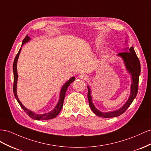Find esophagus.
<instances>
[{"mask_svg":"<svg viewBox=\"0 0 151 151\" xmlns=\"http://www.w3.org/2000/svg\"><path fill=\"white\" fill-rule=\"evenodd\" d=\"M79 78L81 79H83V80H87V79H88V76L85 74H81L80 75H79Z\"/></svg>","mask_w":151,"mask_h":151,"instance_id":"34e87169","label":"esophagus"}]
</instances>
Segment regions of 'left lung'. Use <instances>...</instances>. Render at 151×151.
Masks as SVG:
<instances>
[{"mask_svg":"<svg viewBox=\"0 0 151 151\" xmlns=\"http://www.w3.org/2000/svg\"><path fill=\"white\" fill-rule=\"evenodd\" d=\"M127 42V41H126ZM118 54L117 55L121 57L124 63V66L128 73L131 75L132 77V85H131V92L130 97H129L128 101L121 108L114 111L107 112V113H103L100 111H99L92 102V98L91 96V90L88 86V100L89 102V106L91 108L92 111L93 112L94 114L97 116L102 118H113L117 117L126 111L128 107L130 106L133 101L136 97L138 92V85H139V78L140 73V63L139 58L134 50L133 47H131L130 48H126L124 50Z\"/></svg>","mask_w":151,"mask_h":151,"instance_id":"obj_1","label":"left lung"}]
</instances>
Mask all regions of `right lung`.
<instances>
[{"label":"right lung","mask_w":151,"mask_h":151,"mask_svg":"<svg viewBox=\"0 0 151 151\" xmlns=\"http://www.w3.org/2000/svg\"><path fill=\"white\" fill-rule=\"evenodd\" d=\"M29 40H30V38L28 35L26 36V37L24 38V40L22 42V45H21V47H22L26 42H28ZM21 50V47L20 48L18 53L17 54L16 56L14 59V63H13V73H14L13 92H14V95L16 99V100L18 102L19 104L21 107V108H22L24 111L25 113H27L29 116V117L32 118V119H36V120H47V119H53V118L56 117L60 112H61L63 106L64 99V97H65L66 90H67L69 86H70V85L73 82V81H75V78L74 76L72 77V78H71L67 81L66 83H64V85L63 86L61 92H60L59 101L58 102L57 105L55 106L54 109L52 111H51L49 112V113H45V114H36L35 113H33V112L31 111L30 110H28L27 108H26V107L22 104V103L20 102V101L19 100V99L18 97V96H17V81H18V73H17V61H18Z\"/></svg>","instance_id":"1"}]
</instances>
